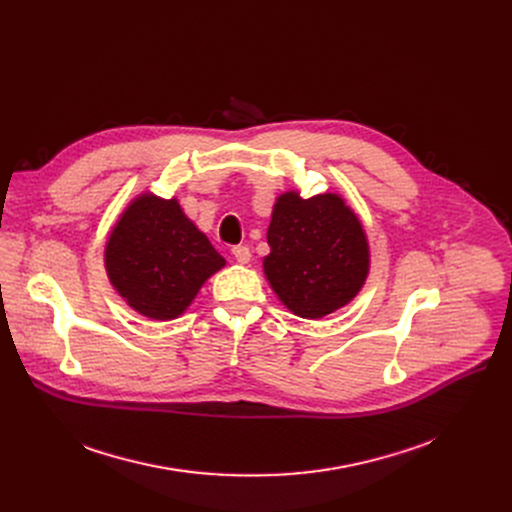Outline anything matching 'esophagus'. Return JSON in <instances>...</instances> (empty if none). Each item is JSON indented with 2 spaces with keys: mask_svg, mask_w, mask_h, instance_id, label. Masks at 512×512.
Listing matches in <instances>:
<instances>
[{
  "mask_svg": "<svg viewBox=\"0 0 512 512\" xmlns=\"http://www.w3.org/2000/svg\"><path fill=\"white\" fill-rule=\"evenodd\" d=\"M232 257H234L238 263H249V261H251V251H249V247H245V245H238V247H232Z\"/></svg>",
  "mask_w": 512,
  "mask_h": 512,
  "instance_id": "34e87169",
  "label": "esophagus"
}]
</instances>
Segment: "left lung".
<instances>
[{
	"label": "left lung",
	"instance_id": "1",
	"mask_svg": "<svg viewBox=\"0 0 512 512\" xmlns=\"http://www.w3.org/2000/svg\"><path fill=\"white\" fill-rule=\"evenodd\" d=\"M272 253L263 270L280 301L299 317L317 319L353 301L369 270L367 238L338 195L278 199L267 228Z\"/></svg>",
	"mask_w": 512,
	"mask_h": 512
}]
</instances>
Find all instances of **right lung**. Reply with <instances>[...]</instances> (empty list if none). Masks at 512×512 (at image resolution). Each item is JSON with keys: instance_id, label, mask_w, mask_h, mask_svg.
Listing matches in <instances>:
<instances>
[{"instance_id": "right-lung-1", "label": "right lung", "mask_w": 512, "mask_h": 512, "mask_svg": "<svg viewBox=\"0 0 512 512\" xmlns=\"http://www.w3.org/2000/svg\"><path fill=\"white\" fill-rule=\"evenodd\" d=\"M224 263L176 199L155 195L132 201L105 247L114 288L132 309L161 321L178 317Z\"/></svg>"}]
</instances>
